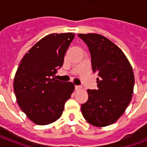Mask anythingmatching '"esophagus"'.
I'll return each mask as SVG.
<instances>
[{"label": "esophagus", "instance_id": "34e87169", "mask_svg": "<svg viewBox=\"0 0 147 147\" xmlns=\"http://www.w3.org/2000/svg\"><path fill=\"white\" fill-rule=\"evenodd\" d=\"M75 88H76V90H80V89H82V86H79V85H78V86H75Z\"/></svg>", "mask_w": 147, "mask_h": 147}]
</instances>
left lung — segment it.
I'll use <instances>...</instances> for the list:
<instances>
[{
  "mask_svg": "<svg viewBox=\"0 0 147 147\" xmlns=\"http://www.w3.org/2000/svg\"><path fill=\"white\" fill-rule=\"evenodd\" d=\"M89 49L91 66L98 74V89L88 90V100L81 105L83 117L98 127L115 123L129 105L135 77L122 50L98 34H79Z\"/></svg>",
  "mask_w": 147,
  "mask_h": 147,
  "instance_id": "8db88e82",
  "label": "left lung"
}]
</instances>
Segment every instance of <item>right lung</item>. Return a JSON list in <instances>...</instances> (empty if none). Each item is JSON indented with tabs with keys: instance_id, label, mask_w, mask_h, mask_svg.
Segmentation results:
<instances>
[{
	"instance_id": "add662e5",
	"label": "right lung",
	"mask_w": 147,
	"mask_h": 147,
	"mask_svg": "<svg viewBox=\"0 0 147 147\" xmlns=\"http://www.w3.org/2000/svg\"><path fill=\"white\" fill-rule=\"evenodd\" d=\"M73 33L52 34L41 39L27 53L14 79L18 105L34 123L45 125L58 120L70 98L72 83L55 80Z\"/></svg>"
}]
</instances>
